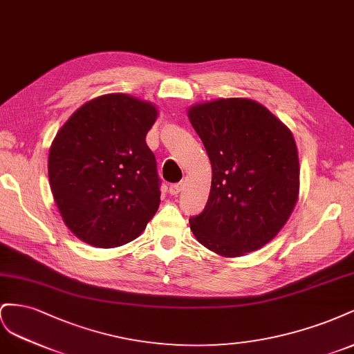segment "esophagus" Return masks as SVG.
Wrapping results in <instances>:
<instances>
[{
	"mask_svg": "<svg viewBox=\"0 0 354 354\" xmlns=\"http://www.w3.org/2000/svg\"><path fill=\"white\" fill-rule=\"evenodd\" d=\"M180 189H183V184L178 183V184H170L169 185V193L171 196H178L180 193Z\"/></svg>",
	"mask_w": 354,
	"mask_h": 354,
	"instance_id": "esophagus-1",
	"label": "esophagus"
}]
</instances>
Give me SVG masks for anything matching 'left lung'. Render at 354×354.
Returning <instances> with one entry per match:
<instances>
[{
	"instance_id": "1",
	"label": "left lung",
	"mask_w": 354,
	"mask_h": 354,
	"mask_svg": "<svg viewBox=\"0 0 354 354\" xmlns=\"http://www.w3.org/2000/svg\"><path fill=\"white\" fill-rule=\"evenodd\" d=\"M188 117L212 165L207 203L189 218L191 231L222 257L262 248L286 224L298 198L290 130L266 106L240 97L196 105Z\"/></svg>"
}]
</instances>
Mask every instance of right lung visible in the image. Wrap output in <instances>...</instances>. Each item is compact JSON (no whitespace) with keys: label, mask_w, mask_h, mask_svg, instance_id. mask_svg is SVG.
<instances>
[{"label":"right lung","mask_w":354,"mask_h":354,"mask_svg":"<svg viewBox=\"0 0 354 354\" xmlns=\"http://www.w3.org/2000/svg\"><path fill=\"white\" fill-rule=\"evenodd\" d=\"M157 109L123 93L84 104L59 130L48 180L66 227L86 243L117 248L145 230L160 205V178L145 136Z\"/></svg>","instance_id":"right-lung-1"}]
</instances>
